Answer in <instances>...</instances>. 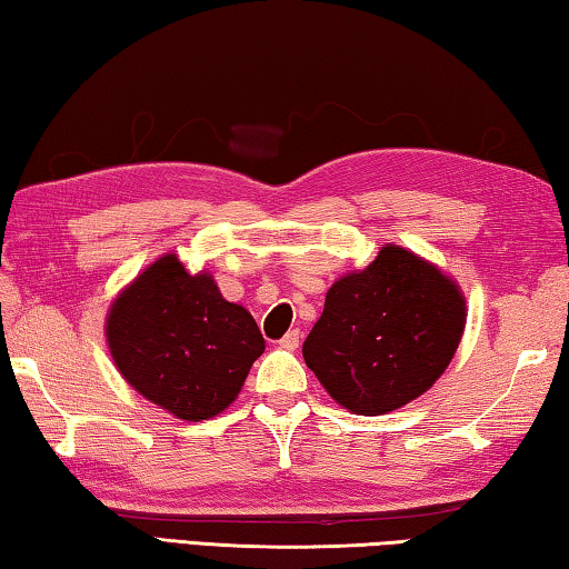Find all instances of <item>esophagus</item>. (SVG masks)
Segmentation results:
<instances>
[{"label":"esophagus","mask_w":569,"mask_h":569,"mask_svg":"<svg viewBox=\"0 0 569 569\" xmlns=\"http://www.w3.org/2000/svg\"><path fill=\"white\" fill-rule=\"evenodd\" d=\"M298 338H301V333L298 330H288V333L278 340V346H281L283 350H296L298 348Z\"/></svg>","instance_id":"34e87169"}]
</instances>
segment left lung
<instances>
[{"label":"left lung","mask_w":569,"mask_h":569,"mask_svg":"<svg viewBox=\"0 0 569 569\" xmlns=\"http://www.w3.org/2000/svg\"><path fill=\"white\" fill-rule=\"evenodd\" d=\"M468 306L458 281L402 246L328 288L303 343L306 366L338 406L383 416L420 398L460 346Z\"/></svg>","instance_id":"1"}]
</instances>
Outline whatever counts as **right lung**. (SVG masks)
<instances>
[{
    "label": "right lung",
    "instance_id": "obj_1",
    "mask_svg": "<svg viewBox=\"0 0 569 569\" xmlns=\"http://www.w3.org/2000/svg\"><path fill=\"white\" fill-rule=\"evenodd\" d=\"M104 333L123 380L189 422L229 408L266 350L253 316L226 301L209 271H186L177 253H163L121 288Z\"/></svg>",
    "mask_w": 569,
    "mask_h": 569
}]
</instances>
